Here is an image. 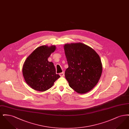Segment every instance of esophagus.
Wrapping results in <instances>:
<instances>
[{
    "label": "esophagus",
    "mask_w": 129,
    "mask_h": 129,
    "mask_svg": "<svg viewBox=\"0 0 129 129\" xmlns=\"http://www.w3.org/2000/svg\"><path fill=\"white\" fill-rule=\"evenodd\" d=\"M59 75L61 76V77H63L64 76V72H62L59 74Z\"/></svg>",
    "instance_id": "34e87169"
}]
</instances>
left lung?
Segmentation results:
<instances>
[{
    "label": "left lung",
    "instance_id": "8db88e82",
    "mask_svg": "<svg viewBox=\"0 0 129 129\" xmlns=\"http://www.w3.org/2000/svg\"><path fill=\"white\" fill-rule=\"evenodd\" d=\"M68 68L65 73L70 86L76 92L84 94L98 83L103 67L98 54L84 43H67L64 46Z\"/></svg>",
    "mask_w": 129,
    "mask_h": 129
}]
</instances>
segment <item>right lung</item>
Listing matches in <instances>:
<instances>
[{
    "mask_svg": "<svg viewBox=\"0 0 129 129\" xmlns=\"http://www.w3.org/2000/svg\"><path fill=\"white\" fill-rule=\"evenodd\" d=\"M55 45L38 47L25 59L22 72L26 83L34 90L45 91L53 86L60 76L52 62L48 61L55 51Z\"/></svg>",
    "mask_w": 129,
    "mask_h": 129,
    "instance_id": "obj_1",
    "label": "right lung"
}]
</instances>
